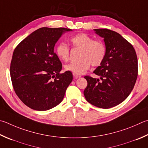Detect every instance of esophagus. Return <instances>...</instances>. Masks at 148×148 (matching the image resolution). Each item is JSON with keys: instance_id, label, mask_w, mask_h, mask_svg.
<instances>
[{"instance_id": "34e87169", "label": "esophagus", "mask_w": 148, "mask_h": 148, "mask_svg": "<svg viewBox=\"0 0 148 148\" xmlns=\"http://www.w3.org/2000/svg\"><path fill=\"white\" fill-rule=\"evenodd\" d=\"M73 76H74V77H75V78H76V79L79 78V77H81V76H80V75H77V74H73Z\"/></svg>"}]
</instances>
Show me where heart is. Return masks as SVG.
I'll use <instances>...</instances> for the list:
<instances>
[{"label": "heart", "mask_w": 148, "mask_h": 148, "mask_svg": "<svg viewBox=\"0 0 148 148\" xmlns=\"http://www.w3.org/2000/svg\"><path fill=\"white\" fill-rule=\"evenodd\" d=\"M70 42L74 48L81 49L79 59L77 62L67 64L65 66L66 71L81 75L85 73L90 66L101 65L106 55V47L104 42L100 40H94L92 37L81 33L75 35L70 39ZM56 53L59 59L68 61L70 58V48L68 45L61 42L56 48Z\"/></svg>", "instance_id": "b5f03b06"}]
</instances>
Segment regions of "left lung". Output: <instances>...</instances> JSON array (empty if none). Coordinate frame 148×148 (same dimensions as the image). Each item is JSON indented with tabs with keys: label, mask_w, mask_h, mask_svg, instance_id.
I'll return each mask as SVG.
<instances>
[{
	"label": "left lung",
	"mask_w": 148,
	"mask_h": 148,
	"mask_svg": "<svg viewBox=\"0 0 148 148\" xmlns=\"http://www.w3.org/2000/svg\"><path fill=\"white\" fill-rule=\"evenodd\" d=\"M94 30L103 38L107 52L103 62L93 72L100 78L85 76L87 86L83 93L88 103L109 109L122 103L132 91L138 76L137 56L132 45L117 32Z\"/></svg>",
	"instance_id": "obj_1"
}]
</instances>
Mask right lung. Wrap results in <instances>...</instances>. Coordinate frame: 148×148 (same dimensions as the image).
<instances>
[{
    "label": "right lung",
    "instance_id": "add662e5",
    "mask_svg": "<svg viewBox=\"0 0 148 148\" xmlns=\"http://www.w3.org/2000/svg\"><path fill=\"white\" fill-rule=\"evenodd\" d=\"M65 28L43 27L32 32L15 48L10 65V76L16 95L26 106L36 111H47L62 101L72 74L62 69L53 51Z\"/></svg>",
    "mask_w": 148,
    "mask_h": 148
}]
</instances>
